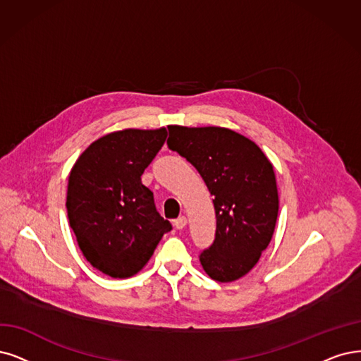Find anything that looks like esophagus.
I'll use <instances>...</instances> for the list:
<instances>
[{"label":"esophagus","instance_id":"34e87169","mask_svg":"<svg viewBox=\"0 0 361 361\" xmlns=\"http://www.w3.org/2000/svg\"><path fill=\"white\" fill-rule=\"evenodd\" d=\"M185 224H188V219H185L184 216H181V217L173 220V226H176V229H183Z\"/></svg>","mask_w":361,"mask_h":361}]
</instances>
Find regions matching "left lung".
I'll list each match as a JSON object with an SVG mask.
<instances>
[{
	"mask_svg": "<svg viewBox=\"0 0 361 361\" xmlns=\"http://www.w3.org/2000/svg\"><path fill=\"white\" fill-rule=\"evenodd\" d=\"M168 147L197 169L214 196L217 229L199 260L219 283L248 274L268 248L278 217L275 172L248 138L226 128L168 126Z\"/></svg>",
	"mask_w": 361,
	"mask_h": 361,
	"instance_id": "obj_1",
	"label": "left lung"
}]
</instances>
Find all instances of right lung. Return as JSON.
<instances>
[{
    "label": "right lung",
    "mask_w": 361,
    "mask_h": 361,
    "mask_svg": "<svg viewBox=\"0 0 361 361\" xmlns=\"http://www.w3.org/2000/svg\"><path fill=\"white\" fill-rule=\"evenodd\" d=\"M165 128L125 129L90 144L71 169L66 212L86 260L111 278L144 268L172 224L141 181L165 144Z\"/></svg>",
    "instance_id": "add662e5"
}]
</instances>
